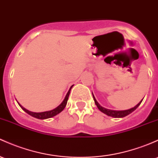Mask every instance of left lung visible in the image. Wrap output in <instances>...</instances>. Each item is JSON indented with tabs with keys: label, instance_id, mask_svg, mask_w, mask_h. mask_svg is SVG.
<instances>
[{
	"label": "left lung",
	"instance_id": "obj_1",
	"mask_svg": "<svg viewBox=\"0 0 158 158\" xmlns=\"http://www.w3.org/2000/svg\"><path fill=\"white\" fill-rule=\"evenodd\" d=\"M92 94H93V93H92ZM93 98H94V100L95 104H96L97 106H98L99 110L101 111L103 113L106 114V115H107L108 116H111V117H113V118H123V117H125V116L128 115L129 114H131V112H133L135 110H136V109H137V107L140 104H141L142 101H143V100H142L141 101H140L137 105H136L134 107H133V108L129 109V110H109V109H106V108H104V107L101 106L99 104L98 102L97 101V100L95 99L94 95H93Z\"/></svg>",
	"mask_w": 158,
	"mask_h": 158
}]
</instances>
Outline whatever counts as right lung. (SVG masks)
Listing matches in <instances>:
<instances>
[{
    "instance_id": "add662e5",
    "label": "right lung",
    "mask_w": 158,
    "mask_h": 158,
    "mask_svg": "<svg viewBox=\"0 0 158 158\" xmlns=\"http://www.w3.org/2000/svg\"><path fill=\"white\" fill-rule=\"evenodd\" d=\"M73 86V85L71 86L70 89H69L68 92H67V95H66L65 98L64 99V100L62 101V103H60V104L58 106H57L56 108H55L52 110L46 111V112H31V111L26 110V109L24 108V107L22 106L21 105L20 103H19V105L20 106V107L22 109V110L25 111V112H27L28 115L32 116V117H34V118H38V119L49 118L54 117V116H55L56 115H58V114H59L60 112H62V111L64 110V109L65 108L66 105H67V100H68L69 95H70V90H71V88H72Z\"/></svg>"
}]
</instances>
